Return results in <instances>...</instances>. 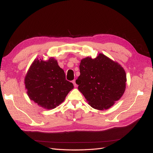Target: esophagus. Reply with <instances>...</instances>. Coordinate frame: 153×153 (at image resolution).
Returning <instances> with one entry per match:
<instances>
[{
	"label": "esophagus",
	"instance_id": "esophagus-1",
	"mask_svg": "<svg viewBox=\"0 0 153 153\" xmlns=\"http://www.w3.org/2000/svg\"><path fill=\"white\" fill-rule=\"evenodd\" d=\"M73 85H74V86H75V87L77 86V85H76V82H75V80H73Z\"/></svg>",
	"mask_w": 153,
	"mask_h": 153
}]
</instances>
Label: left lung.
<instances>
[{
	"label": "left lung",
	"mask_w": 153,
	"mask_h": 153,
	"mask_svg": "<svg viewBox=\"0 0 153 153\" xmlns=\"http://www.w3.org/2000/svg\"><path fill=\"white\" fill-rule=\"evenodd\" d=\"M80 75L76 80L78 89L93 108L104 110L113 106L126 89L124 68L103 53L95 59L81 60Z\"/></svg>",
	"instance_id": "obj_1"
}]
</instances>
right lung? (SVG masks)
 I'll return each mask as SVG.
<instances>
[{
  "label": "right lung",
  "instance_id": "obj_1",
  "mask_svg": "<svg viewBox=\"0 0 153 153\" xmlns=\"http://www.w3.org/2000/svg\"><path fill=\"white\" fill-rule=\"evenodd\" d=\"M25 85L29 98L45 109L56 108L65 100L73 84L66 75L57 60L35 59L25 76Z\"/></svg>",
  "mask_w": 153,
  "mask_h": 153
}]
</instances>
